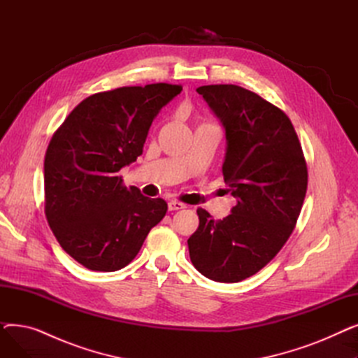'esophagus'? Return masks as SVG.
Returning a JSON list of instances; mask_svg holds the SVG:
<instances>
[{
    "instance_id": "esophagus-1",
    "label": "esophagus",
    "mask_w": 358,
    "mask_h": 358,
    "mask_svg": "<svg viewBox=\"0 0 358 358\" xmlns=\"http://www.w3.org/2000/svg\"><path fill=\"white\" fill-rule=\"evenodd\" d=\"M184 208H185V204L178 201V200H171V201L168 203V209L169 210H180V209H184Z\"/></svg>"
}]
</instances>
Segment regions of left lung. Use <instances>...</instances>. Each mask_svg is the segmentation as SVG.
<instances>
[{
    "instance_id": "1",
    "label": "left lung",
    "mask_w": 358,
    "mask_h": 358,
    "mask_svg": "<svg viewBox=\"0 0 358 358\" xmlns=\"http://www.w3.org/2000/svg\"><path fill=\"white\" fill-rule=\"evenodd\" d=\"M197 92L227 131L222 173L236 204L222 220L197 209L199 228L187 243L204 277L238 283L266 267L292 235L308 190V165L283 110L234 84Z\"/></svg>"
}]
</instances>
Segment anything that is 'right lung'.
Returning <instances> with one entry per match:
<instances>
[{"label":"right lung","mask_w":358,"mask_h":358,"mask_svg":"<svg viewBox=\"0 0 358 358\" xmlns=\"http://www.w3.org/2000/svg\"><path fill=\"white\" fill-rule=\"evenodd\" d=\"M181 90L158 83L92 94L53 134L45 155V215L62 250L85 268L126 267L165 216V200L126 187L119 171L142 155L152 120Z\"/></svg>","instance_id":"1"}]
</instances>
